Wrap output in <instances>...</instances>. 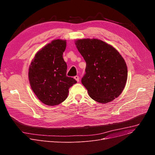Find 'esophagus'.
<instances>
[{"mask_svg":"<svg viewBox=\"0 0 155 155\" xmlns=\"http://www.w3.org/2000/svg\"><path fill=\"white\" fill-rule=\"evenodd\" d=\"M74 78L78 82H79V80H80L79 79H80V78H79V77H78V76H75V77H74Z\"/></svg>","mask_w":155,"mask_h":155,"instance_id":"esophagus-1","label":"esophagus"}]
</instances>
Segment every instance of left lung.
I'll return each mask as SVG.
<instances>
[{"label":"left lung","mask_w":155,"mask_h":155,"mask_svg":"<svg viewBox=\"0 0 155 155\" xmlns=\"http://www.w3.org/2000/svg\"><path fill=\"white\" fill-rule=\"evenodd\" d=\"M75 45L86 62L82 83L89 96L102 104L118 97L127 78L123 56L114 48L100 39H78Z\"/></svg>","instance_id":"left-lung-1"}]
</instances>
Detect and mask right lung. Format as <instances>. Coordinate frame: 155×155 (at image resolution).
Masks as SVG:
<instances>
[{"label": "right lung", "instance_id": "1", "mask_svg": "<svg viewBox=\"0 0 155 155\" xmlns=\"http://www.w3.org/2000/svg\"><path fill=\"white\" fill-rule=\"evenodd\" d=\"M66 41L53 40L39 51L29 68V80L38 98L48 105H57L67 98L69 88L77 83L67 76L63 58Z\"/></svg>", "mask_w": 155, "mask_h": 155}]
</instances>
